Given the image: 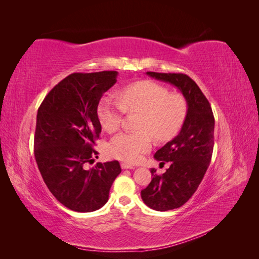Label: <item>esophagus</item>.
I'll return each mask as SVG.
<instances>
[{
    "label": "esophagus",
    "instance_id": "obj_1",
    "mask_svg": "<svg viewBox=\"0 0 259 259\" xmlns=\"http://www.w3.org/2000/svg\"><path fill=\"white\" fill-rule=\"evenodd\" d=\"M121 168L122 169H135L136 166H134V164H130V163H126V162H122L121 163Z\"/></svg>",
    "mask_w": 259,
    "mask_h": 259
}]
</instances>
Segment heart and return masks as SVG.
Segmentation results:
<instances>
[{"label": "heart", "instance_id": "obj_1", "mask_svg": "<svg viewBox=\"0 0 259 259\" xmlns=\"http://www.w3.org/2000/svg\"><path fill=\"white\" fill-rule=\"evenodd\" d=\"M118 98L103 97L98 104L97 115L102 129L112 134L118 130L124 111H139L138 131H124L110 140L108 153L120 160L137 162L150 149L152 136L168 140L183 126L188 103L180 93H169L168 88L144 80L121 88Z\"/></svg>", "mask_w": 259, "mask_h": 259}]
</instances>
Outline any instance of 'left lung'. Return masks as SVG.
Here are the masks:
<instances>
[{
	"label": "left lung",
	"mask_w": 259,
	"mask_h": 259,
	"mask_svg": "<svg viewBox=\"0 0 259 259\" xmlns=\"http://www.w3.org/2000/svg\"><path fill=\"white\" fill-rule=\"evenodd\" d=\"M147 74L177 87L188 103V113L179 135L153 156L160 163L170 162V167L162 175L151 169L152 180L141 190V198L148 207L167 211L188 201L201 183L212 156L214 118L207 98L187 74Z\"/></svg>",
	"instance_id": "1"
}]
</instances>
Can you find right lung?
Returning <instances> with one entry per match:
<instances>
[{
    "instance_id": "add662e5",
    "label": "right lung",
    "mask_w": 259,
    "mask_h": 259,
    "mask_svg": "<svg viewBox=\"0 0 259 259\" xmlns=\"http://www.w3.org/2000/svg\"><path fill=\"white\" fill-rule=\"evenodd\" d=\"M117 75V71L70 74L48 93L37 110V167L51 194L71 210L90 212L106 205L121 172L117 160L87 168L98 158L93 148L101 133L98 104Z\"/></svg>"
}]
</instances>
